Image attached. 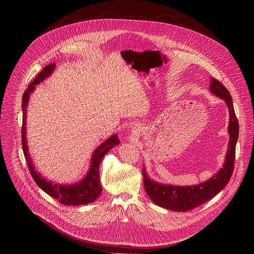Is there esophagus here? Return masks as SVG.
<instances>
[{"label": "esophagus", "mask_w": 254, "mask_h": 254, "mask_svg": "<svg viewBox=\"0 0 254 254\" xmlns=\"http://www.w3.org/2000/svg\"><path fill=\"white\" fill-rule=\"evenodd\" d=\"M132 131H133V133L137 134V133H138V131H139V127H138L137 125H134V127L132 128Z\"/></svg>", "instance_id": "obj_1"}]
</instances>
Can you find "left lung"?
Segmentation results:
<instances>
[{"instance_id":"left-lung-1","label":"left lung","mask_w":254,"mask_h":254,"mask_svg":"<svg viewBox=\"0 0 254 254\" xmlns=\"http://www.w3.org/2000/svg\"><path fill=\"white\" fill-rule=\"evenodd\" d=\"M209 90L211 94L225 101L230 114L228 132L230 136L228 150L226 153L223 167L218 170L209 180L192 186H173L160 184L150 179L143 168L144 186L149 198L158 206L165 209L184 212L195 208L215 196L230 181L233 171L236 154V145L239 138V122L233 106V100L225 86L216 80L210 78Z\"/></svg>"}]
</instances>
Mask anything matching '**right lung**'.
<instances>
[{
	"mask_svg": "<svg viewBox=\"0 0 254 254\" xmlns=\"http://www.w3.org/2000/svg\"><path fill=\"white\" fill-rule=\"evenodd\" d=\"M56 68V64H50L46 65L42 71L39 73L36 78L29 84L28 88L23 94L22 97V148L29 171L32 175V178L36 182L37 185L48 194L59 200L62 204L64 205H82L88 204L95 201L100 194L102 193V185L100 183V164L104 156L108 153L109 149L113 146L119 145V140L116 134L110 136L108 140L99 145L93 152L91 158V165L86 176L75 184H60L48 181L46 178L42 177V174L38 173L35 170V166L29 154L27 139H26V117H27V107L30 99V95L36 89L35 86L48 78Z\"/></svg>",
	"mask_w": 254,
	"mask_h": 254,
	"instance_id": "1",
	"label": "right lung"
}]
</instances>
